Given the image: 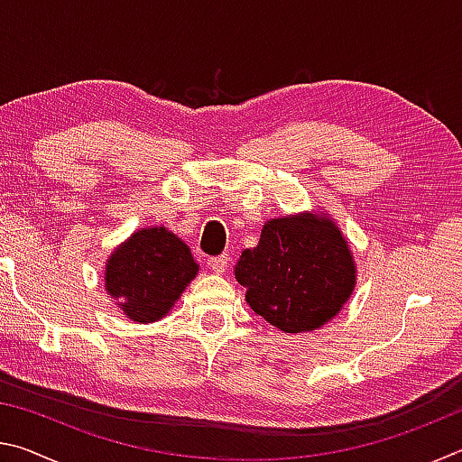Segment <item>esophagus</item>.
I'll return each mask as SVG.
<instances>
[{"mask_svg":"<svg viewBox=\"0 0 462 462\" xmlns=\"http://www.w3.org/2000/svg\"><path fill=\"white\" fill-rule=\"evenodd\" d=\"M228 256L226 254H220V256H209L208 259V267L212 269L214 273H224L226 269H228Z\"/></svg>","mask_w":462,"mask_h":462,"instance_id":"obj_1","label":"esophagus"}]
</instances>
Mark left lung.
<instances>
[{
    "mask_svg": "<svg viewBox=\"0 0 462 462\" xmlns=\"http://www.w3.org/2000/svg\"><path fill=\"white\" fill-rule=\"evenodd\" d=\"M236 279L256 314L295 334L338 314L353 293L355 263L328 217H279L264 224L259 245L242 250Z\"/></svg>",
    "mask_w": 462,
    "mask_h": 462,
    "instance_id": "left-lung-1",
    "label": "left lung"
}]
</instances>
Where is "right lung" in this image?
<instances>
[{
  "label": "right lung",
  "mask_w": 462,
  "mask_h": 462,
  "mask_svg": "<svg viewBox=\"0 0 462 462\" xmlns=\"http://www.w3.org/2000/svg\"><path fill=\"white\" fill-rule=\"evenodd\" d=\"M198 273L185 242L165 228L132 234L107 261L106 287L134 322H156Z\"/></svg>",
  "instance_id": "1"
}]
</instances>
